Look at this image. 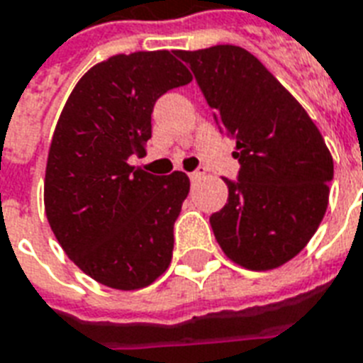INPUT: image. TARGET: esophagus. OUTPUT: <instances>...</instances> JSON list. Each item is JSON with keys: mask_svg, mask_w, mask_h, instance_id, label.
<instances>
[{"mask_svg": "<svg viewBox=\"0 0 363 363\" xmlns=\"http://www.w3.org/2000/svg\"><path fill=\"white\" fill-rule=\"evenodd\" d=\"M204 174H206V168H204V167L196 168L195 172H191V174H189L191 182H196V179H201L202 176H204Z\"/></svg>", "mask_w": 363, "mask_h": 363, "instance_id": "34e87169", "label": "esophagus"}]
</instances>
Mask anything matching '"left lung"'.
<instances>
[{
  "mask_svg": "<svg viewBox=\"0 0 363 363\" xmlns=\"http://www.w3.org/2000/svg\"><path fill=\"white\" fill-rule=\"evenodd\" d=\"M191 67L220 132L237 142V179L210 216L229 259L269 271L296 257L324 218L333 159L313 119L248 50H176Z\"/></svg>",
  "mask_w": 363,
  "mask_h": 363,
  "instance_id": "obj_1",
  "label": "left lung"
}]
</instances>
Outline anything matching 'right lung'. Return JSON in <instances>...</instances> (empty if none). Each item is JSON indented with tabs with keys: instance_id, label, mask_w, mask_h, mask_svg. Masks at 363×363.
I'll list each match as a JSON object with an SVG mask.
<instances>
[{
	"instance_id": "1",
	"label": "right lung",
	"mask_w": 363,
	"mask_h": 363,
	"mask_svg": "<svg viewBox=\"0 0 363 363\" xmlns=\"http://www.w3.org/2000/svg\"><path fill=\"white\" fill-rule=\"evenodd\" d=\"M168 50L111 56L75 85L50 142L45 212L67 257L115 289L150 286L172 259L189 178L128 164L143 157L153 106L191 83Z\"/></svg>"
}]
</instances>
